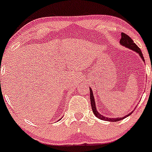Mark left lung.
I'll return each instance as SVG.
<instances>
[{
  "instance_id": "obj_1",
  "label": "left lung",
  "mask_w": 152,
  "mask_h": 152,
  "mask_svg": "<svg viewBox=\"0 0 152 152\" xmlns=\"http://www.w3.org/2000/svg\"><path fill=\"white\" fill-rule=\"evenodd\" d=\"M121 39H120V43L122 45V46H126L127 48H129V49H132V50H134V52H137V53L140 55V56L142 58L143 61H145V59L143 58V55L142 53L141 50H140V48L137 46L135 44V42L133 41V39L128 36V35L125 34L124 33H121ZM90 100H91V108L92 110H93V113L99 119H102L103 121H120V120H122V119L125 118L126 117L129 116L130 115H131V113H130V114H128L127 115L124 116L123 118H106L104 117L103 115H100L98 112L97 111V109L95 108V100H94V95L93 94H92V90L91 88H90Z\"/></svg>"
}]
</instances>
